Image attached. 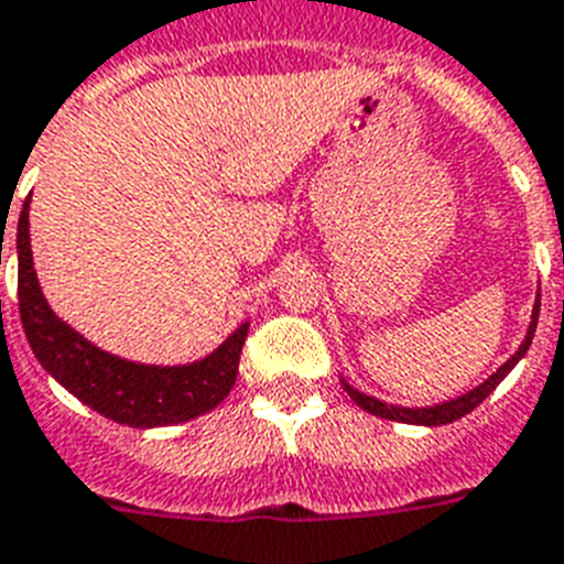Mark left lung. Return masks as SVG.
Segmentation results:
<instances>
[{
  "label": "left lung",
  "instance_id": "obj_1",
  "mask_svg": "<svg viewBox=\"0 0 564 564\" xmlns=\"http://www.w3.org/2000/svg\"><path fill=\"white\" fill-rule=\"evenodd\" d=\"M536 323H539V293H536V302H533V314H530L528 334H524L522 346L516 348V355H510V360L501 362L499 369L492 371L484 383H478L476 389H469V392L458 394V398L432 403V406H398V403H386V400H377L371 398V394L360 392V389H355L351 383H346L343 377H339V383H343V389L348 392V398L355 400L360 409H366L369 415L386 417V421H398V423H415V426H444V423H453L458 421V417L469 415V412H473V409H476L478 403H481V400L487 398V394H490L507 375H510V371H513L516 362L528 355L530 343H533V334H536Z\"/></svg>",
  "mask_w": 564,
  "mask_h": 564
}]
</instances>
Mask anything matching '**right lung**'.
<instances>
[{"label": "right lung", "mask_w": 564, "mask_h": 564, "mask_svg": "<svg viewBox=\"0 0 564 564\" xmlns=\"http://www.w3.org/2000/svg\"><path fill=\"white\" fill-rule=\"evenodd\" d=\"M31 198L22 204L17 227V262H20V316L31 351L63 389L83 400L104 417L134 430H155L193 421L216 409L230 394L248 325L241 323L230 337L207 357L184 366H149L109 355L80 332L63 323L42 296L34 271L31 232H28Z\"/></svg>", "instance_id": "obj_1"}]
</instances>
